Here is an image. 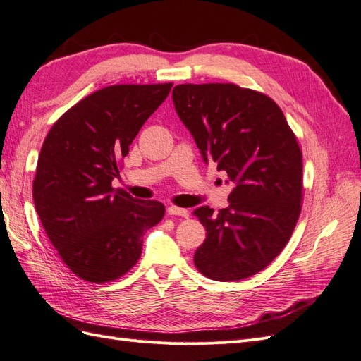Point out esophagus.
I'll use <instances>...</instances> for the list:
<instances>
[{"label":"esophagus","instance_id":"obj_1","mask_svg":"<svg viewBox=\"0 0 361 361\" xmlns=\"http://www.w3.org/2000/svg\"><path fill=\"white\" fill-rule=\"evenodd\" d=\"M167 214L171 216H183V218H188L190 212L187 209H183V207H178V206H169L167 207Z\"/></svg>","mask_w":361,"mask_h":361}]
</instances>
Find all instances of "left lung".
<instances>
[{
  "instance_id": "1",
  "label": "left lung",
  "mask_w": 361,
  "mask_h": 361,
  "mask_svg": "<svg viewBox=\"0 0 361 361\" xmlns=\"http://www.w3.org/2000/svg\"><path fill=\"white\" fill-rule=\"evenodd\" d=\"M173 102L203 161L235 183L224 209L192 212L206 227L194 265L216 281L255 276L281 253L301 212L297 137L271 97L236 84H180Z\"/></svg>"
}]
</instances>
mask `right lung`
<instances>
[{
	"mask_svg": "<svg viewBox=\"0 0 361 361\" xmlns=\"http://www.w3.org/2000/svg\"><path fill=\"white\" fill-rule=\"evenodd\" d=\"M167 84H117L64 113L43 141L32 199L51 244L68 268L90 283L133 268L143 235L166 207L114 190L120 164L138 130L171 90Z\"/></svg>",
	"mask_w": 361,
	"mask_h": 361,
	"instance_id": "right-lung-1",
	"label": "right lung"
}]
</instances>
